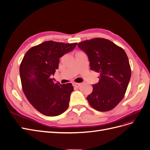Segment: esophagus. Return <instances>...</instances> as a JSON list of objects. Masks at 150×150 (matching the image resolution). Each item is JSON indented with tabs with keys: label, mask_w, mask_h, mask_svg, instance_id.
I'll return each mask as SVG.
<instances>
[{
	"label": "esophagus",
	"mask_w": 150,
	"mask_h": 150,
	"mask_svg": "<svg viewBox=\"0 0 150 150\" xmlns=\"http://www.w3.org/2000/svg\"><path fill=\"white\" fill-rule=\"evenodd\" d=\"M80 83H73V86H75V87H76V88H79L80 86Z\"/></svg>",
	"instance_id": "obj_1"
}]
</instances>
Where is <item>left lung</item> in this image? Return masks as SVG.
<instances>
[{"mask_svg":"<svg viewBox=\"0 0 150 150\" xmlns=\"http://www.w3.org/2000/svg\"><path fill=\"white\" fill-rule=\"evenodd\" d=\"M87 54L91 70L99 73V81L87 97L89 105L99 112L113 109L123 99L131 76L124 50L109 40L95 38L78 44Z\"/></svg>","mask_w":150,"mask_h":150,"instance_id":"1","label":"left lung"}]
</instances>
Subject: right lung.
<instances>
[{"mask_svg": "<svg viewBox=\"0 0 150 150\" xmlns=\"http://www.w3.org/2000/svg\"><path fill=\"white\" fill-rule=\"evenodd\" d=\"M76 44L46 41L30 48L23 57L19 67L23 91L31 105L43 115L55 116L68 108L72 84L55 83L51 75L59 67V58Z\"/></svg>", "mask_w": 150, "mask_h": 150, "instance_id": "add662e5", "label": "right lung"}]
</instances>
